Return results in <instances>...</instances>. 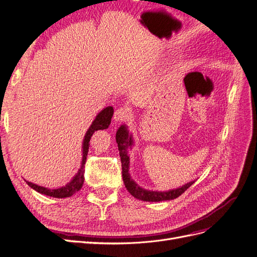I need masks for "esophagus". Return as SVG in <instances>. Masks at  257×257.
<instances>
[{"instance_id":"esophagus-1","label":"esophagus","mask_w":257,"mask_h":257,"mask_svg":"<svg viewBox=\"0 0 257 257\" xmlns=\"http://www.w3.org/2000/svg\"><path fill=\"white\" fill-rule=\"evenodd\" d=\"M130 114H131V111L128 109V107L123 106V107L118 108V109L114 111L113 119L116 122H123V121H125L126 119H128Z\"/></svg>"}]
</instances>
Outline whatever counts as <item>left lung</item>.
Returning a JSON list of instances; mask_svg holds the SVG:
<instances>
[{
    "instance_id": "8db88e82",
    "label": "left lung",
    "mask_w": 257,
    "mask_h": 257,
    "mask_svg": "<svg viewBox=\"0 0 257 257\" xmlns=\"http://www.w3.org/2000/svg\"><path fill=\"white\" fill-rule=\"evenodd\" d=\"M115 141L118 144V148L120 151V158L122 163V178L123 182L125 184L126 190L136 197L137 199H141L144 201H163V200H170L179 197L183 194L190 186L195 182L191 181L188 184H184L183 186L176 190H170L167 192H155V191H148L141 188L138 184H136L133 179L131 178L128 174V164H130V158H128V147L133 144L132 137L128 136V132L125 125H121V127L116 132Z\"/></svg>"
}]
</instances>
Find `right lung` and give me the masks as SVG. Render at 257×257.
I'll return each instance as SVG.
<instances>
[{
    "label": "right lung",
    "instance_id": "obj_1",
    "mask_svg": "<svg viewBox=\"0 0 257 257\" xmlns=\"http://www.w3.org/2000/svg\"><path fill=\"white\" fill-rule=\"evenodd\" d=\"M113 114V108L112 107H106L104 110L100 111L97 115L95 120L93 121V123L91 124V126L89 127L87 134L84 136L83 139V146H82V164L81 167L79 168L78 173L74 177L73 180L67 183L65 186H62L60 189H56V190H51V189H46L43 188V186L36 185L32 182H28V185H30L31 188L33 190H35L36 192L41 193V194H45L47 196H52L56 198H65V197H71L73 196L75 193L78 192L83 184V180H84V164H85V160H87V155H88V151H89V147H90V139L94 133L95 131L98 130H105L111 122V118Z\"/></svg>",
    "mask_w": 257,
    "mask_h": 257
}]
</instances>
